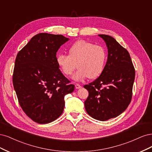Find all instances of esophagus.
<instances>
[{"label":"esophagus","instance_id":"34e87169","mask_svg":"<svg viewBox=\"0 0 152 152\" xmlns=\"http://www.w3.org/2000/svg\"><path fill=\"white\" fill-rule=\"evenodd\" d=\"M75 88L76 89H79V88H81V86L80 84H78V83H76Z\"/></svg>","mask_w":152,"mask_h":152}]
</instances>
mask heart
Returning a JSON list of instances; mask_svg holds the SVG:
<instances>
[{"instance_id": "obj_1", "label": "heart", "mask_w": 152, "mask_h": 152, "mask_svg": "<svg viewBox=\"0 0 152 152\" xmlns=\"http://www.w3.org/2000/svg\"><path fill=\"white\" fill-rule=\"evenodd\" d=\"M68 52L69 55L61 53L56 57L57 64L63 75H71L76 66L78 69L72 76L76 81H81L88 77L95 79L102 74L107 57L104 47L79 40L72 44Z\"/></svg>"}]
</instances>
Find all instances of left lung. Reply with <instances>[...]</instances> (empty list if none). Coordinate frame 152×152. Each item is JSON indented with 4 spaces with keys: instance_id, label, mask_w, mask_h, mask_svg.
<instances>
[{
    "instance_id": "obj_1",
    "label": "left lung",
    "mask_w": 152,
    "mask_h": 152,
    "mask_svg": "<svg viewBox=\"0 0 152 152\" xmlns=\"http://www.w3.org/2000/svg\"><path fill=\"white\" fill-rule=\"evenodd\" d=\"M108 48V58L102 74L84 86L89 93L86 111L104 121L119 115L128 107L133 95L135 69L128 51L109 35H99Z\"/></svg>"
}]
</instances>
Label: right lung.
<instances>
[{"label": "right lung", "mask_w": 152, "mask_h": 152, "mask_svg": "<svg viewBox=\"0 0 152 152\" xmlns=\"http://www.w3.org/2000/svg\"><path fill=\"white\" fill-rule=\"evenodd\" d=\"M69 40L62 35L39 33L18 53L12 83L24 113L39 124L57 119L64 108V96L75 90L56 62V53Z\"/></svg>", "instance_id": "right-lung-1"}]
</instances>
